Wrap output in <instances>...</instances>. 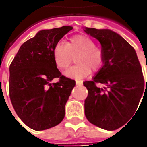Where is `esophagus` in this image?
Returning <instances> with one entry per match:
<instances>
[{
  "instance_id": "34e87169",
  "label": "esophagus",
  "mask_w": 147,
  "mask_h": 147,
  "mask_svg": "<svg viewBox=\"0 0 147 147\" xmlns=\"http://www.w3.org/2000/svg\"><path fill=\"white\" fill-rule=\"evenodd\" d=\"M76 84L77 85H79V86H80V85H82V81H80V80H76Z\"/></svg>"
}]
</instances>
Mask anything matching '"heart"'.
I'll return each mask as SVG.
<instances>
[{"instance_id": "1", "label": "heart", "mask_w": 147, "mask_h": 147, "mask_svg": "<svg viewBox=\"0 0 147 147\" xmlns=\"http://www.w3.org/2000/svg\"><path fill=\"white\" fill-rule=\"evenodd\" d=\"M75 55L76 65L69 68L64 73L70 78L81 79L92 71H98L103 65L104 55L101 50L95 46L94 41L86 35H76L69 38L66 44L56 43L53 48V58L59 69H66Z\"/></svg>"}]
</instances>
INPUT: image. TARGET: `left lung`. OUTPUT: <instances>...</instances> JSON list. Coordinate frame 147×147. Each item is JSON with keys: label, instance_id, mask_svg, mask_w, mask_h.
I'll list each match as a JSON object with an SVG mask.
<instances>
[{"label": "left lung", "instance_id": "left-lung-1", "mask_svg": "<svg viewBox=\"0 0 147 147\" xmlns=\"http://www.w3.org/2000/svg\"><path fill=\"white\" fill-rule=\"evenodd\" d=\"M83 30L100 42L104 55L103 65L93 80L83 82L88 91L85 115L97 127L115 130L137 114L140 100L143 93L146 96L147 79L145 85L137 53L120 35L110 29L85 28ZM96 83L105 87L99 88Z\"/></svg>", "mask_w": 147, "mask_h": 147}]
</instances>
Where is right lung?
<instances>
[{
  "label": "right lung",
  "instance_id": "right-lung-1",
  "mask_svg": "<svg viewBox=\"0 0 147 147\" xmlns=\"http://www.w3.org/2000/svg\"><path fill=\"white\" fill-rule=\"evenodd\" d=\"M73 29L63 26L41 30L24 43L9 66V97L17 115L36 131L58 125L65 115V105L75 81L60 74L53 48ZM55 77L59 82L51 84Z\"/></svg>",
  "mask_w": 147,
  "mask_h": 147
}]
</instances>
